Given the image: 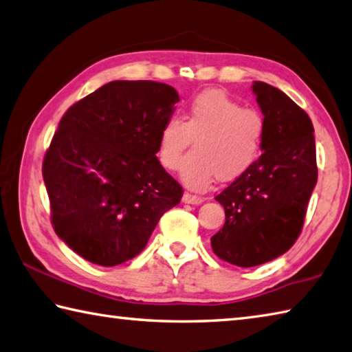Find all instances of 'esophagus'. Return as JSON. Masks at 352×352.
<instances>
[{
  "label": "esophagus",
  "instance_id": "1",
  "mask_svg": "<svg viewBox=\"0 0 352 352\" xmlns=\"http://www.w3.org/2000/svg\"><path fill=\"white\" fill-rule=\"evenodd\" d=\"M182 202L185 204H193V205H199L204 202V197L196 196V195H190V193H184L182 196Z\"/></svg>",
  "mask_w": 352,
  "mask_h": 352
}]
</instances>
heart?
Segmentation results:
<instances>
[{
	"mask_svg": "<svg viewBox=\"0 0 352 352\" xmlns=\"http://www.w3.org/2000/svg\"><path fill=\"white\" fill-rule=\"evenodd\" d=\"M267 125L262 115L219 90L191 99L181 121H165L157 139V159L168 171L184 164L189 147L195 156L184 165L182 182L191 190H207L213 179L231 182L248 173L262 153Z\"/></svg>",
	"mask_w": 352,
	"mask_h": 352,
	"instance_id": "heart-1",
	"label": "heart"
}]
</instances>
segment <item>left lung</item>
<instances>
[{
  "label": "left lung",
  "instance_id": "left-lung-1",
  "mask_svg": "<svg viewBox=\"0 0 352 352\" xmlns=\"http://www.w3.org/2000/svg\"><path fill=\"white\" fill-rule=\"evenodd\" d=\"M253 91L267 125L263 153L216 196L225 223L211 237L214 254L242 268L273 261L293 247L317 184L309 116L267 82L254 81Z\"/></svg>",
  "mask_w": 352,
  "mask_h": 352
}]
</instances>
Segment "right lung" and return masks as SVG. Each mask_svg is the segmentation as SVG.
Here are the masks:
<instances>
[{"mask_svg":"<svg viewBox=\"0 0 352 352\" xmlns=\"http://www.w3.org/2000/svg\"><path fill=\"white\" fill-rule=\"evenodd\" d=\"M179 101L171 85L111 81L73 104L43 162L55 233L91 263L115 267L145 248L184 190L156 157Z\"/></svg>","mask_w":352,"mask_h":352,"instance_id":"1","label":"right lung"}]
</instances>
